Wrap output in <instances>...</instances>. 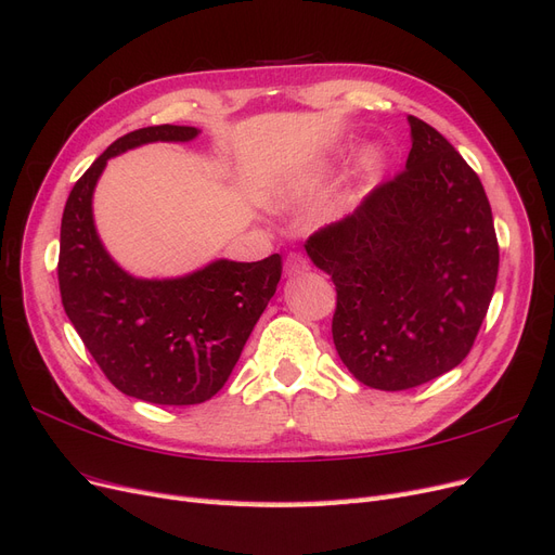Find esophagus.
Instances as JSON below:
<instances>
[{
	"label": "esophagus",
	"mask_w": 555,
	"mask_h": 555,
	"mask_svg": "<svg viewBox=\"0 0 555 555\" xmlns=\"http://www.w3.org/2000/svg\"><path fill=\"white\" fill-rule=\"evenodd\" d=\"M308 268H310L308 259H306L304 255H298V251H292V255L287 257V273H289V275H300V273H306Z\"/></svg>",
	"instance_id": "obj_1"
}]
</instances>
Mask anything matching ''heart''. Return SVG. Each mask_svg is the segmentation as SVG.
Wrapping results in <instances>:
<instances>
[{
    "mask_svg": "<svg viewBox=\"0 0 555 555\" xmlns=\"http://www.w3.org/2000/svg\"><path fill=\"white\" fill-rule=\"evenodd\" d=\"M379 166H382V153H379V150H375V147L365 150V155L361 157V169L367 171V173H373V171L379 169Z\"/></svg>",
    "mask_w": 555,
    "mask_h": 555,
    "instance_id": "heart-1",
    "label": "heart"
}]
</instances>
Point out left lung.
<instances>
[{"label":"left lung","mask_w":555,"mask_h":555,"mask_svg":"<svg viewBox=\"0 0 555 555\" xmlns=\"http://www.w3.org/2000/svg\"><path fill=\"white\" fill-rule=\"evenodd\" d=\"M408 122L405 171L306 243L338 292L335 349L379 391L414 389L469 354L500 263L479 176L438 129L414 115Z\"/></svg>","instance_id":"1"}]
</instances>
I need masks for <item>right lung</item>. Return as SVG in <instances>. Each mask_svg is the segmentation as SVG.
Listing matches in <instances>:
<instances>
[{"mask_svg": "<svg viewBox=\"0 0 555 555\" xmlns=\"http://www.w3.org/2000/svg\"><path fill=\"white\" fill-rule=\"evenodd\" d=\"M196 127L157 125L106 147L66 198L57 280L66 317L108 382L155 405H196L229 379L251 328L273 298L282 257L217 259L176 280H139L96 236L92 192L111 157L155 141H192Z\"/></svg>", "mask_w": 555, "mask_h": 555, "instance_id": "right-lung-1", "label": "right lung"}]
</instances>
